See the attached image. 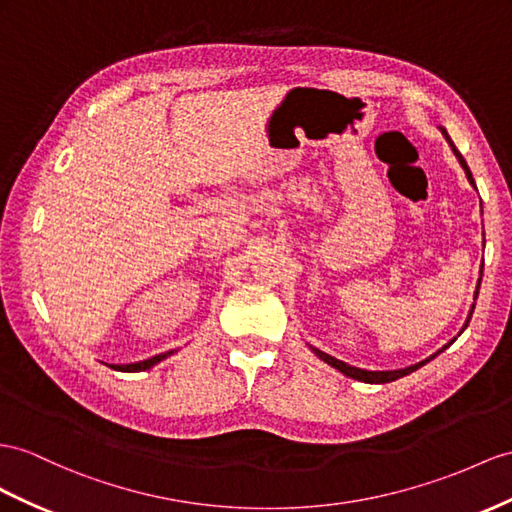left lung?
I'll return each instance as SVG.
<instances>
[{"instance_id":"8db88e82","label":"left lung","mask_w":512,"mask_h":512,"mask_svg":"<svg viewBox=\"0 0 512 512\" xmlns=\"http://www.w3.org/2000/svg\"><path fill=\"white\" fill-rule=\"evenodd\" d=\"M441 129V134H443V138L448 140V144H450V149L454 151V155H456V160H458V164L463 166V170H465V175H467V181L471 183V186L476 188V181H474V177H471V170H469V166H467V162H465V157L458 153V149L454 147V142H452V138L448 136V131H445L443 127H439ZM480 281H482V268H480V279H478V285H476V292H474V305H471V309H469V316H467V320H465V324H463V329H461V333L467 329V324H469V320H471V313H474V307H476V298H478V292H480ZM458 333V335H461ZM456 339V337H454ZM454 339H450L448 344L445 346H441L435 355H430L428 359H424V361H419V363H415V365H409V368H400V370H361V368H355V365H348L346 361H339V359H335V357H331V355H326V352H322L320 348H313L311 344H307L309 348H311V352L313 355H316L318 359H322L324 363H329L331 368H335V370H339L342 372L344 376H348V378H355V381H361V383H370V385H383V383H391V381H398V378H402V376H406V374H411V372H415V370H419L422 368V365H426L428 361H432L435 359L437 355H441V352L445 350V348H450L452 344H454Z\"/></svg>"}]
</instances>
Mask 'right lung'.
<instances>
[{
	"instance_id": "add662e5",
	"label": "right lung",
	"mask_w": 512,
	"mask_h": 512,
	"mask_svg": "<svg viewBox=\"0 0 512 512\" xmlns=\"http://www.w3.org/2000/svg\"><path fill=\"white\" fill-rule=\"evenodd\" d=\"M170 355H175V350H168V352H162V355H155L151 359H144V361H138V363H127V365H110V368L119 370V372H144V370H151L153 365H157L160 361L168 359Z\"/></svg>"
}]
</instances>
